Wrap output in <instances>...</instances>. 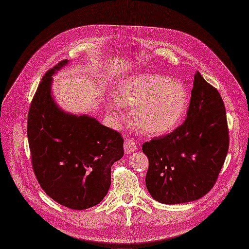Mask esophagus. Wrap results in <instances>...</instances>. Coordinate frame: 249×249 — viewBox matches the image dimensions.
Returning a JSON list of instances; mask_svg holds the SVG:
<instances>
[{"mask_svg":"<svg viewBox=\"0 0 249 249\" xmlns=\"http://www.w3.org/2000/svg\"><path fill=\"white\" fill-rule=\"evenodd\" d=\"M124 151L127 155L132 154L136 151V143L131 140H126L124 142Z\"/></svg>","mask_w":249,"mask_h":249,"instance_id":"34e87169","label":"esophagus"}]
</instances>
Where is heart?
<instances>
[{
    "label": "heart",
    "mask_w": 249,
    "mask_h": 249,
    "mask_svg": "<svg viewBox=\"0 0 249 249\" xmlns=\"http://www.w3.org/2000/svg\"><path fill=\"white\" fill-rule=\"evenodd\" d=\"M188 92L178 80L155 72H144L120 80L115 97L107 99V107L121 118V105L130 107L135 126L143 134L160 136L176 129L185 115Z\"/></svg>",
    "instance_id": "obj_1"
}]
</instances>
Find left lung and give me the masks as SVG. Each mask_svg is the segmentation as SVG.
<instances>
[{
	"label": "left lung",
	"instance_id": "1",
	"mask_svg": "<svg viewBox=\"0 0 249 249\" xmlns=\"http://www.w3.org/2000/svg\"><path fill=\"white\" fill-rule=\"evenodd\" d=\"M228 150L224 101L197 71L185 122L171 133L142 144L149 158L146 189L164 204L198 200L214 186Z\"/></svg>",
	"mask_w": 249,
	"mask_h": 249
}]
</instances>
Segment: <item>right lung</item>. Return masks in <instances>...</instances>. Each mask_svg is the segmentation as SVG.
<instances>
[{"label": "right lung", "instance_id": "add662e5", "mask_svg": "<svg viewBox=\"0 0 249 249\" xmlns=\"http://www.w3.org/2000/svg\"><path fill=\"white\" fill-rule=\"evenodd\" d=\"M70 61L45 73L29 110L27 139L40 186L57 203L83 210L95 206L110 186V168L124 155L118 131L93 117L64 112L55 103L53 78Z\"/></svg>", "mask_w": 249, "mask_h": 249}]
</instances>
